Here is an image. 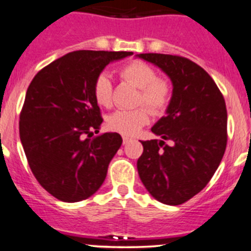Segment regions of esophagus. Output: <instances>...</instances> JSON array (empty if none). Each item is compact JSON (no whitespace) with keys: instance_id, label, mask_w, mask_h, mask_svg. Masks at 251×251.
<instances>
[{"instance_id":"1","label":"esophagus","mask_w":251,"mask_h":251,"mask_svg":"<svg viewBox=\"0 0 251 251\" xmlns=\"http://www.w3.org/2000/svg\"><path fill=\"white\" fill-rule=\"evenodd\" d=\"M130 141H131L130 137H127V136H123V142H124V145L128 144V142H130Z\"/></svg>"}]
</instances>
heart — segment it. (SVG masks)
Here are the masks:
<instances>
[{"label": "heart", "mask_w": 251, "mask_h": 251, "mask_svg": "<svg viewBox=\"0 0 251 251\" xmlns=\"http://www.w3.org/2000/svg\"><path fill=\"white\" fill-rule=\"evenodd\" d=\"M120 75L124 80L140 89L139 104H144L153 114H160L167 107L171 98L170 84L157 78L153 68L144 62H131L121 68ZM94 98L100 106L109 107L112 104V81L107 73H100L93 85ZM150 120L145 107L135 110H118L107 119V126L123 135H135Z\"/></svg>", "instance_id": "b5f03b06"}]
</instances>
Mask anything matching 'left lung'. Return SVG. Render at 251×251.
<instances>
[{
	"label": "left lung",
	"mask_w": 251,
	"mask_h": 251,
	"mask_svg": "<svg viewBox=\"0 0 251 251\" xmlns=\"http://www.w3.org/2000/svg\"><path fill=\"white\" fill-rule=\"evenodd\" d=\"M136 57L160 68L173 86L166 116L151 128L161 140L141 141L139 176L154 200L182 204L207 186L223 158L226 101L209 74L192 60L157 53Z\"/></svg>",
	"instance_id": "obj_1"
}]
</instances>
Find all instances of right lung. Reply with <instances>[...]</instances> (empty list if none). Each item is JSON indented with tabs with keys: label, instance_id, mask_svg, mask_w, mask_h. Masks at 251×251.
Segmentation results:
<instances>
[{
	"label": "right lung",
	"instance_id": "right-lung-1",
	"mask_svg": "<svg viewBox=\"0 0 251 251\" xmlns=\"http://www.w3.org/2000/svg\"><path fill=\"white\" fill-rule=\"evenodd\" d=\"M132 51L75 50L39 70L20 115V137L28 165L48 193L79 202L104 183L123 139L99 132L102 123L93 85L109 63Z\"/></svg>",
	"mask_w": 251,
	"mask_h": 251
}]
</instances>
